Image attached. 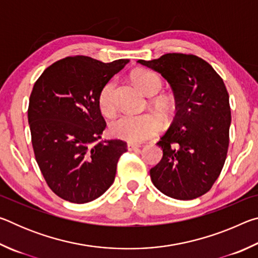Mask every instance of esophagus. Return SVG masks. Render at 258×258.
<instances>
[{
    "label": "esophagus",
    "instance_id": "obj_1",
    "mask_svg": "<svg viewBox=\"0 0 258 258\" xmlns=\"http://www.w3.org/2000/svg\"><path fill=\"white\" fill-rule=\"evenodd\" d=\"M140 147H141V146L133 145V143H128V145H127V149H128L130 151H135V150H138Z\"/></svg>",
    "mask_w": 258,
    "mask_h": 258
}]
</instances>
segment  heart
Masks as SVG:
<instances>
[{"label":"heart","mask_w":258,"mask_h":258,"mask_svg":"<svg viewBox=\"0 0 258 258\" xmlns=\"http://www.w3.org/2000/svg\"><path fill=\"white\" fill-rule=\"evenodd\" d=\"M132 78L139 89L149 97H154L163 87V80L158 74L151 71H146V69L138 71L133 74ZM115 86V81L108 82L99 93V108L104 116H112L116 111V103L113 100ZM152 104L157 111L166 117L173 112L174 104L168 97L156 98L152 101ZM161 128H163V121L155 113L148 112L142 115L125 113L112 121L109 127V132L117 139L124 140L130 143H140L154 138L160 132Z\"/></svg>","instance_id":"1"}]
</instances>
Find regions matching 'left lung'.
Segmentation results:
<instances>
[{
  "mask_svg": "<svg viewBox=\"0 0 258 258\" xmlns=\"http://www.w3.org/2000/svg\"><path fill=\"white\" fill-rule=\"evenodd\" d=\"M138 62L160 73L175 97L176 113L157 142L163 158L150 169L151 181L171 198H198L211 190L228 154L231 110L224 82L195 54L166 53Z\"/></svg>",
  "mask_w": 258,
  "mask_h": 258,
  "instance_id": "obj_1",
  "label": "left lung"
}]
</instances>
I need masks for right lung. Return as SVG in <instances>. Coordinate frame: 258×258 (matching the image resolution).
I'll return each instance as SVG.
<instances>
[{"mask_svg":"<svg viewBox=\"0 0 258 258\" xmlns=\"http://www.w3.org/2000/svg\"><path fill=\"white\" fill-rule=\"evenodd\" d=\"M127 62L67 56L35 82L28 106L35 159L46 184L67 202H92L115 180L117 163L127 146L118 139L98 142L107 126L98 98Z\"/></svg>","mask_w":258,"mask_h":258,"instance_id":"add662e5","label":"right lung"}]
</instances>
